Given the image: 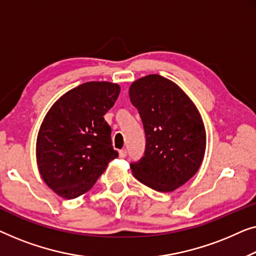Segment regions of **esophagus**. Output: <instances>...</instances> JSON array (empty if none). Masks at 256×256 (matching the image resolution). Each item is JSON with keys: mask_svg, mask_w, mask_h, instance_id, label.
<instances>
[{"mask_svg": "<svg viewBox=\"0 0 256 256\" xmlns=\"http://www.w3.org/2000/svg\"><path fill=\"white\" fill-rule=\"evenodd\" d=\"M126 154H128L126 150H120V158H122V159H124V158L126 156Z\"/></svg>", "mask_w": 256, "mask_h": 256, "instance_id": "1", "label": "esophagus"}]
</instances>
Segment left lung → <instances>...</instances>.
<instances>
[{
  "instance_id": "1",
  "label": "left lung",
  "mask_w": 256,
  "mask_h": 256,
  "mask_svg": "<svg viewBox=\"0 0 256 256\" xmlns=\"http://www.w3.org/2000/svg\"><path fill=\"white\" fill-rule=\"evenodd\" d=\"M128 95L146 136L144 156L130 164L133 175L156 192H172L203 161L206 134L198 110L178 84L158 74L133 82Z\"/></svg>"
}]
</instances>
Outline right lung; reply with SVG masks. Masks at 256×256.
<instances>
[{
	"mask_svg": "<svg viewBox=\"0 0 256 256\" xmlns=\"http://www.w3.org/2000/svg\"><path fill=\"white\" fill-rule=\"evenodd\" d=\"M120 92L117 84L86 82L61 96L46 114L37 138L38 169L64 198L87 192L118 156L104 114Z\"/></svg>",
	"mask_w": 256,
	"mask_h": 256,
	"instance_id": "right-lung-1",
	"label": "right lung"
}]
</instances>
